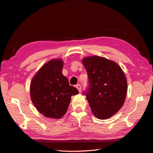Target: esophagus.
I'll use <instances>...</instances> for the list:
<instances>
[{"mask_svg": "<svg viewBox=\"0 0 153 153\" xmlns=\"http://www.w3.org/2000/svg\"><path fill=\"white\" fill-rule=\"evenodd\" d=\"M76 87L77 88V89L78 90V91H79V92H81V89H81V88H82V87H81V85H80V84H77V85H76Z\"/></svg>", "mask_w": 153, "mask_h": 153, "instance_id": "1", "label": "esophagus"}]
</instances>
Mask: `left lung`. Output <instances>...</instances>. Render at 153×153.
Returning a JSON list of instances; mask_svg holds the SVG:
<instances>
[{"label": "left lung", "mask_w": 153, "mask_h": 153, "mask_svg": "<svg viewBox=\"0 0 153 153\" xmlns=\"http://www.w3.org/2000/svg\"><path fill=\"white\" fill-rule=\"evenodd\" d=\"M83 64L88 76L86 96L92 112L106 119L122 107L127 94V81L117 64L99 56L84 58Z\"/></svg>", "instance_id": "8db88e82"}]
</instances>
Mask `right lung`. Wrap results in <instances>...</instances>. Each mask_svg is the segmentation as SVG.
<instances>
[{
    "label": "right lung",
    "instance_id": "obj_1",
    "mask_svg": "<svg viewBox=\"0 0 153 153\" xmlns=\"http://www.w3.org/2000/svg\"><path fill=\"white\" fill-rule=\"evenodd\" d=\"M62 68L61 59H53L46 63L32 80V101L45 117L61 118L66 112L71 97L79 93L62 75Z\"/></svg>",
    "mask_w": 153,
    "mask_h": 153
}]
</instances>
